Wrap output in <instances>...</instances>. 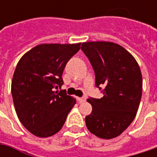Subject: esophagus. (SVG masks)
Wrapping results in <instances>:
<instances>
[{
  "instance_id": "obj_1",
  "label": "esophagus",
  "mask_w": 157,
  "mask_h": 157,
  "mask_svg": "<svg viewBox=\"0 0 157 157\" xmlns=\"http://www.w3.org/2000/svg\"><path fill=\"white\" fill-rule=\"evenodd\" d=\"M77 100H78V102H80V103H82V102H85L86 100V98H85V97H81V98H77Z\"/></svg>"
}]
</instances>
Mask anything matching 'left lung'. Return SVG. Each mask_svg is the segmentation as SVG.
I'll return each instance as SVG.
<instances>
[{
  "label": "left lung",
  "mask_w": 157,
  "mask_h": 157,
  "mask_svg": "<svg viewBox=\"0 0 157 157\" xmlns=\"http://www.w3.org/2000/svg\"><path fill=\"white\" fill-rule=\"evenodd\" d=\"M81 50L95 73L101 99L89 98L93 106L86 117L88 130L102 139L120 136L136 117L142 94V77L135 57L112 42H86Z\"/></svg>",
  "instance_id": "1"
}]
</instances>
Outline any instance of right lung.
Listing matches in <instances>:
<instances>
[{"label":"right lung","instance_id":"1","mask_svg":"<svg viewBox=\"0 0 157 157\" xmlns=\"http://www.w3.org/2000/svg\"><path fill=\"white\" fill-rule=\"evenodd\" d=\"M79 44H43L26 52L15 67L11 93L21 123L34 136L49 137L62 128L76 100L54 88L63 84L62 74Z\"/></svg>","mask_w":157,"mask_h":157}]
</instances>
